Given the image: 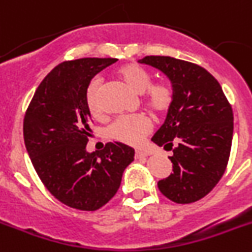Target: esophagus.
Segmentation results:
<instances>
[{"label":"esophagus","instance_id":"obj_1","mask_svg":"<svg viewBox=\"0 0 252 252\" xmlns=\"http://www.w3.org/2000/svg\"><path fill=\"white\" fill-rule=\"evenodd\" d=\"M150 153L148 150H142V149H138L135 150V158H144V157H148Z\"/></svg>","mask_w":252,"mask_h":252}]
</instances>
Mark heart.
<instances>
[{
  "mask_svg": "<svg viewBox=\"0 0 252 252\" xmlns=\"http://www.w3.org/2000/svg\"><path fill=\"white\" fill-rule=\"evenodd\" d=\"M117 74L135 93L143 94L147 107L154 114L165 113L174 100L173 87L166 82L152 83V76L147 69L135 63H129L118 69ZM100 79H92L86 91V104L93 115L100 114ZM152 124L143 114L123 115L115 119L107 128V137L115 142L138 145L150 131Z\"/></svg>",
  "mask_w": 252,
  "mask_h": 252,
  "instance_id": "heart-1",
  "label": "heart"
}]
</instances>
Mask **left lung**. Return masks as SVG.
Masks as SVG:
<instances>
[{
    "mask_svg": "<svg viewBox=\"0 0 252 252\" xmlns=\"http://www.w3.org/2000/svg\"><path fill=\"white\" fill-rule=\"evenodd\" d=\"M164 73L174 100L152 140L165 150L173 173L158 182L161 194L178 204L200 200L224 175L231 150L234 114L221 86L205 68L165 56L138 61Z\"/></svg>",
    "mask_w": 252,
    "mask_h": 252,
    "instance_id": "left-lung-1",
    "label": "left lung"
}]
</instances>
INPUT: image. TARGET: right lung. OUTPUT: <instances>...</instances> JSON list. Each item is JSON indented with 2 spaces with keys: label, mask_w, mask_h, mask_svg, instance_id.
Wrapping results in <instances>:
<instances>
[{
  "label": "right lung",
  "mask_w": 252,
  "mask_h": 252,
  "mask_svg": "<svg viewBox=\"0 0 252 252\" xmlns=\"http://www.w3.org/2000/svg\"><path fill=\"white\" fill-rule=\"evenodd\" d=\"M117 58L63 62L41 82L23 122L25 145L39 179L64 205L84 211L102 208L118 191L134 149L114 142L87 152L91 113L86 91L95 74Z\"/></svg>",
  "instance_id": "1"
}]
</instances>
